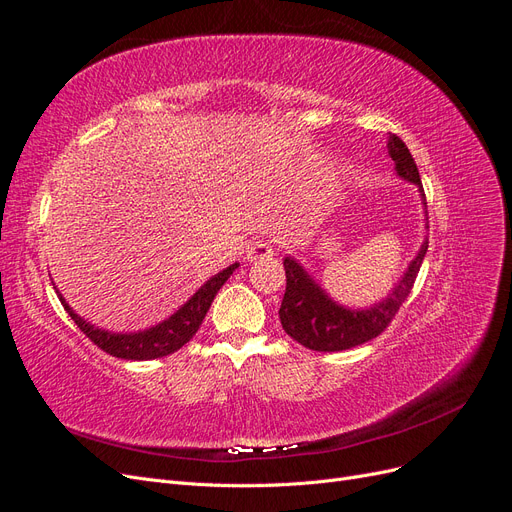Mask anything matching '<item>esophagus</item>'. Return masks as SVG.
Instances as JSON below:
<instances>
[{
	"label": "esophagus",
	"mask_w": 512,
	"mask_h": 512,
	"mask_svg": "<svg viewBox=\"0 0 512 512\" xmlns=\"http://www.w3.org/2000/svg\"><path fill=\"white\" fill-rule=\"evenodd\" d=\"M247 260H260V258H269L273 256V245L267 241H254L245 252Z\"/></svg>",
	"instance_id": "1"
}]
</instances>
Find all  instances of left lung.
I'll return each mask as SVG.
<instances>
[{
    "label": "left lung",
    "instance_id": "obj_1",
    "mask_svg": "<svg viewBox=\"0 0 512 512\" xmlns=\"http://www.w3.org/2000/svg\"><path fill=\"white\" fill-rule=\"evenodd\" d=\"M389 156L395 162L397 175L416 185L423 196V205L427 207L421 175H418L412 153L397 134H389ZM427 247L429 239L423 241L421 250H418L416 258L410 262L406 275L401 277V282L395 286L389 299L371 309H359V312L331 301L327 292L305 273L297 260L286 258V292L280 307V320L284 331L294 342L316 352L348 350L378 337L393 322L399 307L408 299L416 275L421 271Z\"/></svg>",
    "mask_w": 512,
    "mask_h": 512
}]
</instances>
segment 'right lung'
<instances>
[{"mask_svg":"<svg viewBox=\"0 0 512 512\" xmlns=\"http://www.w3.org/2000/svg\"><path fill=\"white\" fill-rule=\"evenodd\" d=\"M237 267L239 265L235 262V265H230L228 269L211 277L205 286L198 288V292L179 309V312H175L168 320L156 324V327L141 333L121 335V333H108V331L96 329L94 324H89L81 316H76L61 294H59V301L70 314V318L76 322V327H79L91 342L106 354H113L117 359H128V361L160 359V356L177 352L196 335V331L200 329V324H203L209 312L215 294H218V290L226 284V280Z\"/></svg>","mask_w":512,"mask_h":512,"instance_id":"right-lung-1","label":"right lung"}]
</instances>
